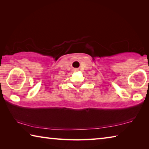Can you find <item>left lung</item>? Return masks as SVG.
Masks as SVG:
<instances>
[{"label":"left lung","mask_w":149,"mask_h":149,"mask_svg":"<svg viewBox=\"0 0 149 149\" xmlns=\"http://www.w3.org/2000/svg\"><path fill=\"white\" fill-rule=\"evenodd\" d=\"M148 81H149V80H148Z\"/></svg>","instance_id":"left-lung-1"}]
</instances>
